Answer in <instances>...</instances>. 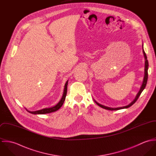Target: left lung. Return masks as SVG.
<instances>
[{
  "label": "left lung",
  "instance_id": "1",
  "mask_svg": "<svg viewBox=\"0 0 156 156\" xmlns=\"http://www.w3.org/2000/svg\"><path fill=\"white\" fill-rule=\"evenodd\" d=\"M144 45L142 44V48H143V54H144V58H145V69H144V80H143V82H142V84L140 87V88L139 91L138 92V93L137 94L135 98L134 99L133 101H132L129 105H127V106H123V107H118V108H110V107H108V106H106L105 105H101L99 103H98L97 101H96L95 100L94 101L95 103L98 105L100 107L103 108V109H107V110H110V111H116V110H120V109H127L130 106H132L134 103L137 101V100L138 99V98L139 97L140 94L142 93V92L144 90V89H145V87H146V85H147V80H148V61L147 60V55L144 51V47H143Z\"/></svg>",
  "mask_w": 156,
  "mask_h": 156
}]
</instances>
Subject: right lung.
<instances>
[{
    "instance_id": "add662e5",
    "label": "right lung",
    "mask_w": 156,
    "mask_h": 156,
    "mask_svg": "<svg viewBox=\"0 0 156 156\" xmlns=\"http://www.w3.org/2000/svg\"><path fill=\"white\" fill-rule=\"evenodd\" d=\"M68 80H67V82L65 84V86H64V92H63V95H62V97L61 99V100L59 101V102L56 105H55V106L53 107H51V108H44V109H43L41 110H39V111H29L28 110H27L26 109V111L27 112H29V113H32V114H35V115H37V114H45V113H51V112H53L56 111H58V109H59L61 108V107L62 106L65 100H66V95H67V85H68Z\"/></svg>"
}]
</instances>
